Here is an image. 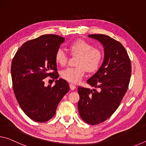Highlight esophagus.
<instances>
[{
    "label": "esophagus",
    "mask_w": 146,
    "mask_h": 146,
    "mask_svg": "<svg viewBox=\"0 0 146 146\" xmlns=\"http://www.w3.org/2000/svg\"><path fill=\"white\" fill-rule=\"evenodd\" d=\"M70 87L71 90H74L76 88V86L75 85H73V84H70Z\"/></svg>",
    "instance_id": "34e87169"
}]
</instances>
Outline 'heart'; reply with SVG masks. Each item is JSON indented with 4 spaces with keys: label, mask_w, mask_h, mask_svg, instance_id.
I'll return each instance as SVG.
<instances>
[{
    "label": "heart",
    "mask_w": 146,
    "mask_h": 146,
    "mask_svg": "<svg viewBox=\"0 0 146 146\" xmlns=\"http://www.w3.org/2000/svg\"><path fill=\"white\" fill-rule=\"evenodd\" d=\"M71 55L78 56L76 65L73 68H68L61 73V77L72 83H77L84 75L86 71L94 73L98 70L103 59V53L100 48L93 47L91 43L82 39H78L71 42L68 47ZM56 62L61 66L66 65L68 55L62 49L56 51Z\"/></svg>",
    "instance_id": "heart-1"
}]
</instances>
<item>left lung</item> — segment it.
Segmentation results:
<instances>
[{
    "label": "left lung",
    "mask_w": 146,
    "mask_h": 146,
    "mask_svg": "<svg viewBox=\"0 0 146 146\" xmlns=\"http://www.w3.org/2000/svg\"><path fill=\"white\" fill-rule=\"evenodd\" d=\"M104 48V59L99 70L88 80L93 90L78 86L79 115L85 122L97 125L110 118L119 106L129 86L131 64L122 44L103 34L89 35Z\"/></svg>",
    "instance_id": "1"
}]
</instances>
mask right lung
<instances>
[{
    "label": "right lung",
    "instance_id": "right-lung-1",
    "mask_svg": "<svg viewBox=\"0 0 146 146\" xmlns=\"http://www.w3.org/2000/svg\"><path fill=\"white\" fill-rule=\"evenodd\" d=\"M64 40L56 35H44L23 44L12 60L15 95L24 113L35 122H45L53 118L60 101L70 91L67 81L57 79L55 59ZM48 76L56 80L53 87L44 86L43 79Z\"/></svg>",
    "mask_w": 146,
    "mask_h": 146
}]
</instances>
